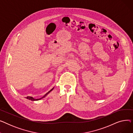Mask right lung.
Returning a JSON list of instances; mask_svg holds the SVG:
<instances>
[{
    "label": "right lung",
    "instance_id": "right-lung-1",
    "mask_svg": "<svg viewBox=\"0 0 133 133\" xmlns=\"http://www.w3.org/2000/svg\"><path fill=\"white\" fill-rule=\"evenodd\" d=\"M53 88H54V87L51 89V90H50V91H49L48 92H47L45 95H44L43 97H41V98H40V99H34V98H33V97H32V96H27L26 98V99H29V100H31V101H38V100H41V99H43V98H44V97H45L49 93H50L52 90L53 89Z\"/></svg>",
    "mask_w": 133,
    "mask_h": 133
}]
</instances>
